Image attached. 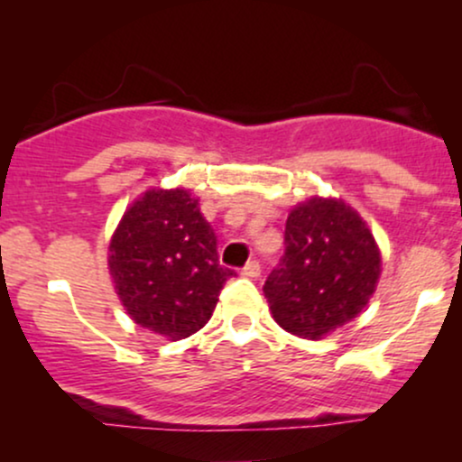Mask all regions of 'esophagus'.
<instances>
[{
    "instance_id": "obj_1",
    "label": "esophagus",
    "mask_w": 462,
    "mask_h": 462,
    "mask_svg": "<svg viewBox=\"0 0 462 462\" xmlns=\"http://www.w3.org/2000/svg\"><path fill=\"white\" fill-rule=\"evenodd\" d=\"M243 275H247V278H258L261 275V264H258V261H249L245 267L241 269Z\"/></svg>"
}]
</instances>
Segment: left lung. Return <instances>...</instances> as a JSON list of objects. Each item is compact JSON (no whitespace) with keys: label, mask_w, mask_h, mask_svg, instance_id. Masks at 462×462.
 I'll use <instances>...</instances> for the list:
<instances>
[{"label":"left lung","mask_w":462,"mask_h":462,"mask_svg":"<svg viewBox=\"0 0 462 462\" xmlns=\"http://www.w3.org/2000/svg\"><path fill=\"white\" fill-rule=\"evenodd\" d=\"M380 267V249L356 210L312 198L291 210L284 254L263 291L286 332L321 338L363 312Z\"/></svg>","instance_id":"left-lung-1"}]
</instances>
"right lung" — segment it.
Instances as JSON below:
<instances>
[{"label": "right lung", "mask_w": 462, "mask_h": 462, "mask_svg": "<svg viewBox=\"0 0 462 462\" xmlns=\"http://www.w3.org/2000/svg\"><path fill=\"white\" fill-rule=\"evenodd\" d=\"M115 291L141 328L178 341L208 323L226 280L217 236L184 189H152L125 210L108 247Z\"/></svg>", "instance_id": "obj_1"}]
</instances>
